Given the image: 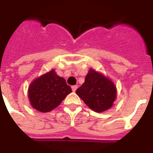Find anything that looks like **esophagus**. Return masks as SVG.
<instances>
[{
    "label": "esophagus",
    "instance_id": "obj_1",
    "mask_svg": "<svg viewBox=\"0 0 153 153\" xmlns=\"http://www.w3.org/2000/svg\"><path fill=\"white\" fill-rule=\"evenodd\" d=\"M71 88H72V91H74V92H75V91H76V90H77V88H78V86H72Z\"/></svg>",
    "mask_w": 153,
    "mask_h": 153
}]
</instances>
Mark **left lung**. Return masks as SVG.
Returning a JSON list of instances; mask_svg holds the SVG:
<instances>
[{"instance_id":"1","label":"left lung","mask_w":153,"mask_h":153,"mask_svg":"<svg viewBox=\"0 0 153 153\" xmlns=\"http://www.w3.org/2000/svg\"><path fill=\"white\" fill-rule=\"evenodd\" d=\"M76 94L94 111H105L113 105L117 91L114 84L93 69L89 71L85 82L76 90Z\"/></svg>"}]
</instances>
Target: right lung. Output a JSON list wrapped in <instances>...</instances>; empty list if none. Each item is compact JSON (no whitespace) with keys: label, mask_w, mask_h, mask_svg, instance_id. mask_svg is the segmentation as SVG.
<instances>
[{"label":"right lung","mask_w":153,"mask_h":153,"mask_svg":"<svg viewBox=\"0 0 153 153\" xmlns=\"http://www.w3.org/2000/svg\"><path fill=\"white\" fill-rule=\"evenodd\" d=\"M71 91L66 80L52 70L32 82L28 89V98L33 108L47 113L59 106Z\"/></svg>","instance_id":"1"}]
</instances>
